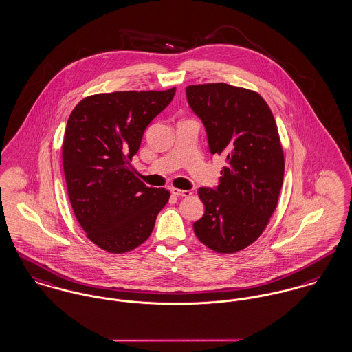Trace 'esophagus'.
<instances>
[{
	"mask_svg": "<svg viewBox=\"0 0 352 352\" xmlns=\"http://www.w3.org/2000/svg\"><path fill=\"white\" fill-rule=\"evenodd\" d=\"M173 195H177V197H190L191 195V191L190 190H179L175 189V188H171L170 189Z\"/></svg>",
	"mask_w": 352,
	"mask_h": 352,
	"instance_id": "obj_1",
	"label": "esophagus"
}]
</instances>
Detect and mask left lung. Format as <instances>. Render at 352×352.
Here are the masks:
<instances>
[{
	"mask_svg": "<svg viewBox=\"0 0 352 352\" xmlns=\"http://www.w3.org/2000/svg\"><path fill=\"white\" fill-rule=\"evenodd\" d=\"M186 98L205 126L210 154L226 161L218 186L198 189L205 214L194 233L218 253H234L261 236L277 206L284 178L277 126L265 100L245 88L189 85Z\"/></svg>",
	"mask_w": 352,
	"mask_h": 352,
	"instance_id": "obj_1",
	"label": "left lung"
}]
</instances>
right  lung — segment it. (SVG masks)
Masks as SVG:
<instances>
[{"label":"right lung","mask_w":352,"mask_h":352,"mask_svg":"<svg viewBox=\"0 0 352 352\" xmlns=\"http://www.w3.org/2000/svg\"><path fill=\"white\" fill-rule=\"evenodd\" d=\"M174 95L175 88L98 94L69 115L63 142L68 197L87 237L109 253L144 243L168 201L167 190L136 178L131 160Z\"/></svg>","instance_id":"right-lung-1"}]
</instances>
